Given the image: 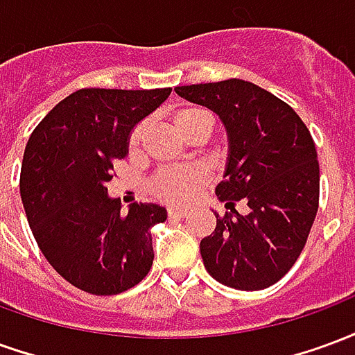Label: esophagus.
<instances>
[{
	"label": "esophagus",
	"mask_w": 355,
	"mask_h": 355,
	"mask_svg": "<svg viewBox=\"0 0 355 355\" xmlns=\"http://www.w3.org/2000/svg\"><path fill=\"white\" fill-rule=\"evenodd\" d=\"M186 215H188V211H186V209H178V207L167 209V216H169V218H184Z\"/></svg>",
	"instance_id": "34e87169"
}]
</instances>
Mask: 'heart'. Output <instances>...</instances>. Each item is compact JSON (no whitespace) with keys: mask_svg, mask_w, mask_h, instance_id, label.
<instances>
[{"mask_svg":"<svg viewBox=\"0 0 355 355\" xmlns=\"http://www.w3.org/2000/svg\"><path fill=\"white\" fill-rule=\"evenodd\" d=\"M175 123H177L178 131L182 135L196 129L198 125L209 123L211 125V117L207 112L200 108H186L180 110L175 116ZM142 131L144 125H137L129 135V150H137L142 139ZM205 180V173L196 167H180V169H163L150 180V192L154 193L157 200L169 201V203H180L186 201L192 196Z\"/></svg>","mask_w":355,"mask_h":355,"instance_id":"obj_1","label":"heart"}]
</instances>
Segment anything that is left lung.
<instances>
[{
    "label": "left lung",
    "mask_w": 355,
    "mask_h": 355,
    "mask_svg": "<svg viewBox=\"0 0 355 355\" xmlns=\"http://www.w3.org/2000/svg\"><path fill=\"white\" fill-rule=\"evenodd\" d=\"M223 119L230 157L216 196L232 213L216 215L200 251L216 282L239 291L266 289L302 253L320 205V163L304 121L287 102L243 80L175 89ZM252 213L239 216L235 201Z\"/></svg>",
    "instance_id": "obj_1"
}]
</instances>
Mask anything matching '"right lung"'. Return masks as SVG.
<instances>
[{"label":"right lung","instance_id":"obj_1","mask_svg":"<svg viewBox=\"0 0 355 355\" xmlns=\"http://www.w3.org/2000/svg\"><path fill=\"white\" fill-rule=\"evenodd\" d=\"M171 87L80 89L60 101L28 139L20 198L43 257L66 282L91 295H119L154 262L150 228L167 218L154 203L110 200L114 162L127 154L135 125Z\"/></svg>","mask_w":355,"mask_h":355}]
</instances>
